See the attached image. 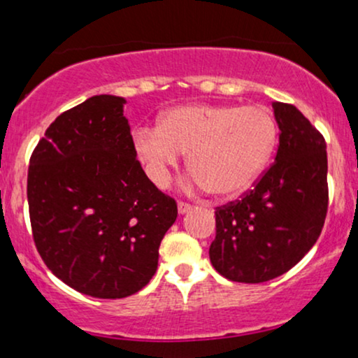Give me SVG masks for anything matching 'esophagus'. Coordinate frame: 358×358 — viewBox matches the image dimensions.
<instances>
[{
  "label": "esophagus",
  "mask_w": 358,
  "mask_h": 358,
  "mask_svg": "<svg viewBox=\"0 0 358 358\" xmlns=\"http://www.w3.org/2000/svg\"><path fill=\"white\" fill-rule=\"evenodd\" d=\"M192 210V205L187 203V202H178V212L180 213H187Z\"/></svg>",
  "instance_id": "34e87169"
}]
</instances>
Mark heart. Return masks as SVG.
I'll use <instances>...</instances> for the list:
<instances>
[{"mask_svg":"<svg viewBox=\"0 0 358 358\" xmlns=\"http://www.w3.org/2000/svg\"><path fill=\"white\" fill-rule=\"evenodd\" d=\"M276 138V121L261 106L190 104L163 114L158 127L138 129L134 146L156 182H165L166 171L188 153L195 182L213 195L231 196L257 178Z\"/></svg>","mask_w":358,"mask_h":358,"instance_id":"heart-1","label":"heart"}]
</instances>
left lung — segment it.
Listing matches in <instances>:
<instances>
[{"instance_id":"1","label":"left lung","mask_w":358,"mask_h":358,"mask_svg":"<svg viewBox=\"0 0 358 358\" xmlns=\"http://www.w3.org/2000/svg\"><path fill=\"white\" fill-rule=\"evenodd\" d=\"M279 133L276 162L252 190L215 208L210 262L237 282H264L315 245L328 210V159L323 134L293 104L273 102Z\"/></svg>"}]
</instances>
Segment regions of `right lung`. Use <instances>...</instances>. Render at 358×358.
Masks as SVG:
<instances>
[{"label": "right lung", "mask_w": 358, "mask_h": 358, "mask_svg": "<svg viewBox=\"0 0 358 358\" xmlns=\"http://www.w3.org/2000/svg\"><path fill=\"white\" fill-rule=\"evenodd\" d=\"M122 97L94 96L45 131L28 168V210L47 268L87 296L143 289L178 215L136 158Z\"/></svg>", "instance_id": "obj_1"}]
</instances>
